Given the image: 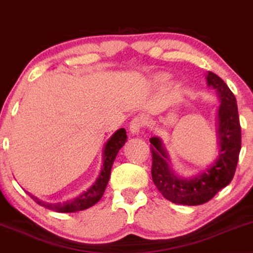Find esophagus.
<instances>
[{"label":"esophagus","mask_w":253,"mask_h":253,"mask_svg":"<svg viewBox=\"0 0 253 253\" xmlns=\"http://www.w3.org/2000/svg\"><path fill=\"white\" fill-rule=\"evenodd\" d=\"M147 125V118L143 116H136L134 117L132 121L129 123V130L130 133L137 134L141 132V129L143 128Z\"/></svg>","instance_id":"obj_1"}]
</instances>
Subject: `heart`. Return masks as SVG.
<instances>
[{"label":"heart","instance_id":"1","mask_svg":"<svg viewBox=\"0 0 253 253\" xmlns=\"http://www.w3.org/2000/svg\"><path fill=\"white\" fill-rule=\"evenodd\" d=\"M161 80H162V81H166V80H168V76H167V75H163V76L161 77Z\"/></svg>","mask_w":253,"mask_h":253}]
</instances>
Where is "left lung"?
<instances>
[{"label":"left lung","instance_id":"1","mask_svg":"<svg viewBox=\"0 0 253 253\" xmlns=\"http://www.w3.org/2000/svg\"><path fill=\"white\" fill-rule=\"evenodd\" d=\"M207 82L208 85L216 89L221 98V105L218 107L221 149L214 166L193 179H181L170 169L161 140L158 137H151L149 140L154 184L166 199L174 204L197 206L207 203L230 183L237 168L242 132L236 98L224 81L216 74L208 72Z\"/></svg>","mask_w":253,"mask_h":253}]
</instances>
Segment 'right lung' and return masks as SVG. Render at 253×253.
<instances>
[{
    "instance_id": "obj_1",
    "label": "right lung",
    "mask_w": 253,
    "mask_h": 253,
    "mask_svg": "<svg viewBox=\"0 0 253 253\" xmlns=\"http://www.w3.org/2000/svg\"><path fill=\"white\" fill-rule=\"evenodd\" d=\"M126 129L120 128L118 129L116 133L113 134L112 137L107 141L105 144V149H104V163L103 168L100 170V173L95 184L89 188L86 192H84L79 197L72 201H67L65 204H46L43 201L37 199L36 197L30 194V197L36 201L40 206L47 208V210H52L56 211H61V213H73V211H84L86 208L93 206V205L98 203L102 198V195L105 191L106 185L109 183L110 174H111V168L116 158L118 151L121 147L126 142Z\"/></svg>"
}]
</instances>
